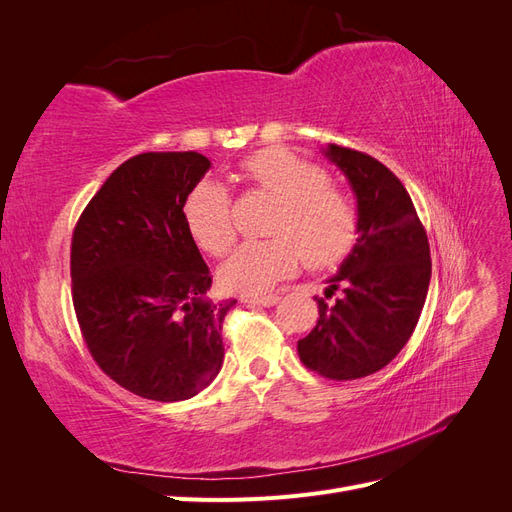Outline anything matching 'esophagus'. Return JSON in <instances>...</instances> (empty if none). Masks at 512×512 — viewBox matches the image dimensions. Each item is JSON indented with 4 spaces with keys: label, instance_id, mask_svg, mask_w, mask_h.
Wrapping results in <instances>:
<instances>
[{
    "label": "esophagus",
    "instance_id": "34e87169",
    "mask_svg": "<svg viewBox=\"0 0 512 512\" xmlns=\"http://www.w3.org/2000/svg\"><path fill=\"white\" fill-rule=\"evenodd\" d=\"M277 301H280L277 294H267V297H250V299H247V303H250V305H260V307H273Z\"/></svg>",
    "mask_w": 512,
    "mask_h": 512
}]
</instances>
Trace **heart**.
Here are the masks:
<instances>
[{
	"mask_svg": "<svg viewBox=\"0 0 512 512\" xmlns=\"http://www.w3.org/2000/svg\"><path fill=\"white\" fill-rule=\"evenodd\" d=\"M260 190L280 200L271 224L273 239L247 241L220 267L228 292L258 297L294 275L307 262L333 267L342 262L359 235L354 200L329 183L327 170L282 147L262 149L243 164ZM183 222L200 250L222 256L235 241L230 198L222 185H196L183 203Z\"/></svg>",
	"mask_w": 512,
	"mask_h": 512,
	"instance_id": "obj_1",
	"label": "heart"
}]
</instances>
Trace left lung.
I'll return each instance as SVG.
<instances>
[{
  "label": "left lung",
  "mask_w": 512,
  "mask_h": 512,
  "mask_svg": "<svg viewBox=\"0 0 512 512\" xmlns=\"http://www.w3.org/2000/svg\"><path fill=\"white\" fill-rule=\"evenodd\" d=\"M327 156L356 196L359 239L316 297L318 322L299 339V359L329 380H356L389 365L408 344L431 280L427 232L412 198L389 168L367 153L329 145Z\"/></svg>",
  "instance_id": "left-lung-1"
}]
</instances>
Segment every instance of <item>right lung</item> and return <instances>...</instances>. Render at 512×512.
Returning a JSON list of instances; mask_svg holds the SVG:
<instances>
[{"mask_svg": "<svg viewBox=\"0 0 512 512\" xmlns=\"http://www.w3.org/2000/svg\"><path fill=\"white\" fill-rule=\"evenodd\" d=\"M211 162L149 151L123 162L72 235V303L89 354L123 389L183 401L218 376L222 322L235 299H207L211 273L183 203Z\"/></svg>", "mask_w": 512, "mask_h": 512, "instance_id": "obj_1", "label": "right lung"}]
</instances>
